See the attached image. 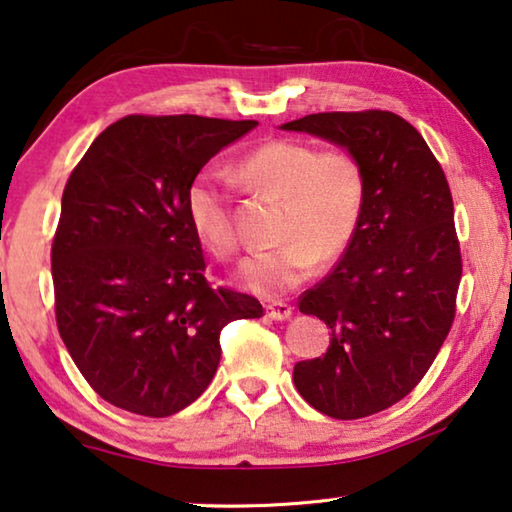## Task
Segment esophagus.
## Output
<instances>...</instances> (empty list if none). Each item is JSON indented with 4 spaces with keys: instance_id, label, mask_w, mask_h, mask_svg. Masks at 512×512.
<instances>
[{
    "instance_id": "1",
    "label": "esophagus",
    "mask_w": 512,
    "mask_h": 512,
    "mask_svg": "<svg viewBox=\"0 0 512 512\" xmlns=\"http://www.w3.org/2000/svg\"><path fill=\"white\" fill-rule=\"evenodd\" d=\"M265 314H268L272 321H286V318H291L293 307L286 305V302H270V305L265 307Z\"/></svg>"
}]
</instances>
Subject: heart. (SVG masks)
Instances as JSON below:
<instances>
[{
    "mask_svg": "<svg viewBox=\"0 0 512 512\" xmlns=\"http://www.w3.org/2000/svg\"><path fill=\"white\" fill-rule=\"evenodd\" d=\"M233 177L251 191L279 198L277 249L249 256L240 268L244 288L274 298L307 281L316 263L351 247L367 201L362 161L348 150H318L293 138H274L233 164ZM191 231L217 258L240 247L231 194L214 175H196L184 194Z\"/></svg>",
    "mask_w": 512,
    "mask_h": 512,
    "instance_id": "obj_1",
    "label": "heart"
}]
</instances>
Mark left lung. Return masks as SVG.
<instances>
[{"instance_id":"obj_1","label":"left lung","mask_w":512,"mask_h":512,"mask_svg":"<svg viewBox=\"0 0 512 512\" xmlns=\"http://www.w3.org/2000/svg\"><path fill=\"white\" fill-rule=\"evenodd\" d=\"M284 129L346 147L367 175L351 247L298 300L328 325L330 346L298 362L293 383L325 416H374L416 388L453 328L462 279L453 194L425 138L390 110L316 113Z\"/></svg>"}]
</instances>
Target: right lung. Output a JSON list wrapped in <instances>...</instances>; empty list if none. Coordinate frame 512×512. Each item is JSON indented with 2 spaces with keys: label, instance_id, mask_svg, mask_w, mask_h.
Segmentation results:
<instances>
[{
  "label": "right lung",
  "instance_id": "add662e5",
  "mask_svg": "<svg viewBox=\"0 0 512 512\" xmlns=\"http://www.w3.org/2000/svg\"><path fill=\"white\" fill-rule=\"evenodd\" d=\"M256 120L127 115L71 170L50 249L59 337L96 395L166 418L219 367V332L261 318L247 293L212 288L184 194Z\"/></svg>",
  "mask_w": 512,
  "mask_h": 512
}]
</instances>
